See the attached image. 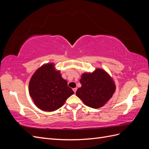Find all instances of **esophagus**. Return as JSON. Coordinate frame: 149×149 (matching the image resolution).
Here are the masks:
<instances>
[{"instance_id": "obj_1", "label": "esophagus", "mask_w": 149, "mask_h": 149, "mask_svg": "<svg viewBox=\"0 0 149 149\" xmlns=\"http://www.w3.org/2000/svg\"><path fill=\"white\" fill-rule=\"evenodd\" d=\"M73 90L74 93H76V90H77V88H73Z\"/></svg>"}]
</instances>
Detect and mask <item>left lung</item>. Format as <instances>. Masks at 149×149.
Wrapping results in <instances>:
<instances>
[{
	"instance_id": "obj_1",
	"label": "left lung",
	"mask_w": 149,
	"mask_h": 149,
	"mask_svg": "<svg viewBox=\"0 0 149 149\" xmlns=\"http://www.w3.org/2000/svg\"><path fill=\"white\" fill-rule=\"evenodd\" d=\"M81 87L76 94L85 105L97 109L112 97L116 91L113 79L106 71L97 68L93 73H84L79 80Z\"/></svg>"
}]
</instances>
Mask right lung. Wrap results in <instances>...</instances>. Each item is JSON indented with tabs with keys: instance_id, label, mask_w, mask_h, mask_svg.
<instances>
[{
	"instance_id": "1",
	"label": "right lung",
	"mask_w": 149,
	"mask_h": 149,
	"mask_svg": "<svg viewBox=\"0 0 149 149\" xmlns=\"http://www.w3.org/2000/svg\"><path fill=\"white\" fill-rule=\"evenodd\" d=\"M29 91L36 106L48 112L59 109L74 94L53 63L45 64L37 70L30 80Z\"/></svg>"
}]
</instances>
